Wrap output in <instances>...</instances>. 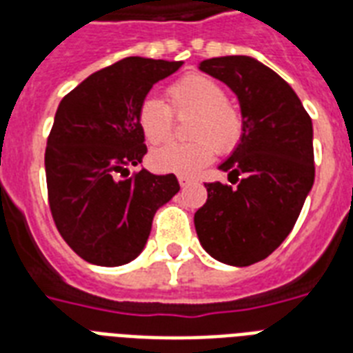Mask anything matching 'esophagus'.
I'll list each match as a JSON object with an SVG mask.
<instances>
[{
    "mask_svg": "<svg viewBox=\"0 0 353 353\" xmlns=\"http://www.w3.org/2000/svg\"><path fill=\"white\" fill-rule=\"evenodd\" d=\"M177 181H179V185H181V187H188V185H190L194 179H192V177H188V176H179V177H177Z\"/></svg>",
    "mask_w": 353,
    "mask_h": 353,
    "instance_id": "34e87169",
    "label": "esophagus"
}]
</instances>
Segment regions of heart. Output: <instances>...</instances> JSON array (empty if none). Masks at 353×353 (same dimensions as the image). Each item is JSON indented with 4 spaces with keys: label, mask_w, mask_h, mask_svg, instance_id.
<instances>
[{
    "label": "heart",
    "mask_w": 353,
    "mask_h": 353,
    "mask_svg": "<svg viewBox=\"0 0 353 353\" xmlns=\"http://www.w3.org/2000/svg\"><path fill=\"white\" fill-rule=\"evenodd\" d=\"M170 107L176 113L194 112L190 143H166L150 154V163L157 170L176 174H196L212 161L216 148L231 152L243 133L241 113L227 102L220 82L205 74H187L166 90ZM137 121L150 144L163 143L172 133L174 113L165 102L148 97L141 102Z\"/></svg>",
    "instance_id": "1"
}]
</instances>
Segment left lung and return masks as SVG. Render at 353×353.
<instances>
[{
  "label": "left lung",
  "instance_id": "obj_1",
  "mask_svg": "<svg viewBox=\"0 0 353 353\" xmlns=\"http://www.w3.org/2000/svg\"><path fill=\"white\" fill-rule=\"evenodd\" d=\"M199 69L234 91L243 133L220 165L234 187L207 183V203L194 225L210 256L245 268L285 240L312 190V119L291 85L254 58H210Z\"/></svg>",
  "mask_w": 353,
  "mask_h": 353
}]
</instances>
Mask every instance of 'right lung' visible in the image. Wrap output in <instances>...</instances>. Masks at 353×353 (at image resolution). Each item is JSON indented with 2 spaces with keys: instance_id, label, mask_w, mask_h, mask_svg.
I'll use <instances>...</instances> for the list:
<instances>
[{
  "instance_id": "1",
  "label": "right lung",
  "mask_w": 353,
  "mask_h": 353,
  "mask_svg": "<svg viewBox=\"0 0 353 353\" xmlns=\"http://www.w3.org/2000/svg\"><path fill=\"white\" fill-rule=\"evenodd\" d=\"M181 65L128 57L90 74L58 106L46 148L49 209L58 232L85 262H132L146 245L157 209L179 192L174 174L143 168L128 177V166L146 154L141 102Z\"/></svg>"
}]
</instances>
